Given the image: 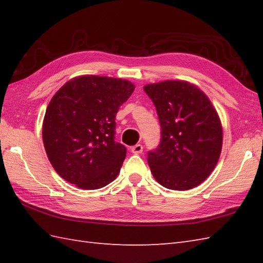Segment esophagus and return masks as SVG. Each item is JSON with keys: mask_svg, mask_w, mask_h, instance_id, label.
<instances>
[{"mask_svg": "<svg viewBox=\"0 0 263 263\" xmlns=\"http://www.w3.org/2000/svg\"><path fill=\"white\" fill-rule=\"evenodd\" d=\"M131 152H132V154H136V155L141 154V153L143 152L142 144H136V146H133V147L131 148Z\"/></svg>", "mask_w": 263, "mask_h": 263, "instance_id": "1", "label": "esophagus"}]
</instances>
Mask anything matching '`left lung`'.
<instances>
[{
	"label": "left lung",
	"mask_w": 263,
	"mask_h": 263,
	"mask_svg": "<svg viewBox=\"0 0 263 263\" xmlns=\"http://www.w3.org/2000/svg\"><path fill=\"white\" fill-rule=\"evenodd\" d=\"M143 90L157 109L158 148L148 153L155 180L166 189L185 191L202 183L216 167L222 127L206 95L184 80L150 83Z\"/></svg>",
	"instance_id": "obj_1"
}]
</instances>
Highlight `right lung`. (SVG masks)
Listing matches in <instances>:
<instances>
[{"label":"right lung","instance_id":"right-lung-1","mask_svg":"<svg viewBox=\"0 0 263 263\" xmlns=\"http://www.w3.org/2000/svg\"><path fill=\"white\" fill-rule=\"evenodd\" d=\"M135 88L120 78L80 76L59 89L46 108L43 141L61 177L83 190L115 180L126 156L114 140L115 117Z\"/></svg>","mask_w":263,"mask_h":263}]
</instances>
